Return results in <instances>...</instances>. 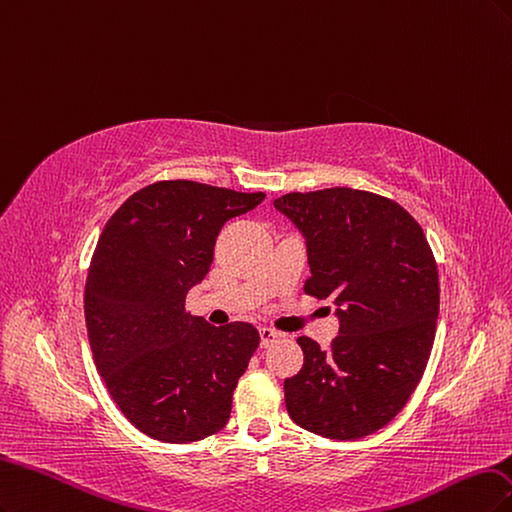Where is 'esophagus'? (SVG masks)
Returning a JSON list of instances; mask_svg holds the SVG:
<instances>
[{
	"label": "esophagus",
	"mask_w": 512,
	"mask_h": 512,
	"mask_svg": "<svg viewBox=\"0 0 512 512\" xmlns=\"http://www.w3.org/2000/svg\"><path fill=\"white\" fill-rule=\"evenodd\" d=\"M278 338H280V334H278V332H274V329H270V327H261V329H259L261 349H268V346H270V344H274Z\"/></svg>",
	"instance_id": "1"
}]
</instances>
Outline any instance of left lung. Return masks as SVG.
Segmentation results:
<instances>
[{
	"label": "left lung",
	"instance_id": "obj_1",
	"mask_svg": "<svg viewBox=\"0 0 512 512\" xmlns=\"http://www.w3.org/2000/svg\"><path fill=\"white\" fill-rule=\"evenodd\" d=\"M274 206L306 236V295L340 306V334L327 349L298 338L304 366L285 381L289 417L332 440L370 436L404 408L430 359L434 253L415 217L372 191H295Z\"/></svg>",
	"mask_w": 512,
	"mask_h": 512
}]
</instances>
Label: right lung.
Instances as JSON below:
<instances>
[{
    "mask_svg": "<svg viewBox=\"0 0 512 512\" xmlns=\"http://www.w3.org/2000/svg\"><path fill=\"white\" fill-rule=\"evenodd\" d=\"M263 197L159 180L127 197L97 240L87 334L112 400L142 434L185 444L225 427L259 332L242 321L214 327L185 300L210 270L221 227Z\"/></svg>",
    "mask_w": 512,
    "mask_h": 512,
    "instance_id": "1",
    "label": "right lung"
}]
</instances>
